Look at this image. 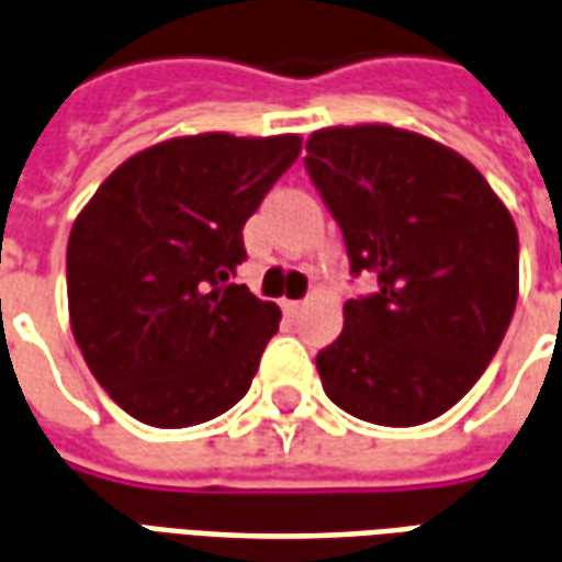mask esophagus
Wrapping results in <instances>:
<instances>
[{
  "label": "esophagus",
  "mask_w": 562,
  "mask_h": 562,
  "mask_svg": "<svg viewBox=\"0 0 562 562\" xmlns=\"http://www.w3.org/2000/svg\"><path fill=\"white\" fill-rule=\"evenodd\" d=\"M282 310H285V313H301V310H304V301H282Z\"/></svg>",
  "instance_id": "esophagus-1"
}]
</instances>
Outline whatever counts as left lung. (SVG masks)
Returning <instances> with one entry per match:
<instances>
[{
    "mask_svg": "<svg viewBox=\"0 0 562 562\" xmlns=\"http://www.w3.org/2000/svg\"><path fill=\"white\" fill-rule=\"evenodd\" d=\"M306 171L379 292L342 306L316 367L340 409L382 427L448 413L479 382L518 304V228L479 168L389 126L318 128Z\"/></svg>",
    "mask_w": 562,
    "mask_h": 562,
    "instance_id": "1",
    "label": "left lung"
}]
</instances>
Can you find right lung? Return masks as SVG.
<instances>
[{
  "label": "right lung",
  "mask_w": 562,
  "mask_h": 562,
  "mask_svg": "<svg viewBox=\"0 0 562 562\" xmlns=\"http://www.w3.org/2000/svg\"><path fill=\"white\" fill-rule=\"evenodd\" d=\"M301 135L201 132L128 156L68 234V322L111 401L149 427H192L244 397L280 306L232 282L244 225Z\"/></svg>",
  "instance_id": "right-lung-1"
}]
</instances>
